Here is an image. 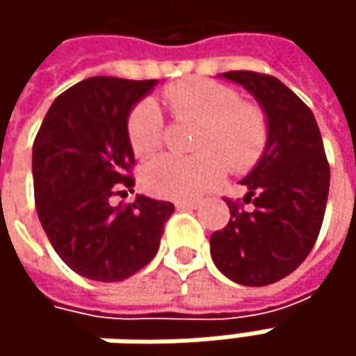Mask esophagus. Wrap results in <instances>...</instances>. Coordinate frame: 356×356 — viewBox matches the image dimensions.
<instances>
[{
    "label": "esophagus",
    "mask_w": 356,
    "mask_h": 356,
    "mask_svg": "<svg viewBox=\"0 0 356 356\" xmlns=\"http://www.w3.org/2000/svg\"><path fill=\"white\" fill-rule=\"evenodd\" d=\"M174 206L178 210H196L198 208V202H194V200H176Z\"/></svg>",
    "instance_id": "esophagus-1"
}]
</instances>
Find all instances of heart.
<instances>
[{
  "mask_svg": "<svg viewBox=\"0 0 356 356\" xmlns=\"http://www.w3.org/2000/svg\"><path fill=\"white\" fill-rule=\"evenodd\" d=\"M162 103L178 120H198L192 158L164 154L144 168V186L160 198L192 200L218 184L227 170H245L266 150L269 122L264 108L245 103L239 92L210 79H186L162 92ZM132 152L148 158L164 140V117L152 101L132 106L127 118Z\"/></svg>",
  "mask_w": 356,
  "mask_h": 356,
  "instance_id": "obj_1",
  "label": "heart"
}]
</instances>
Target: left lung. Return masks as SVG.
I'll list each match as a JSON object with an SVG mask.
<instances>
[{
    "mask_svg": "<svg viewBox=\"0 0 356 356\" xmlns=\"http://www.w3.org/2000/svg\"><path fill=\"white\" fill-rule=\"evenodd\" d=\"M226 76L252 92L266 111L269 140L243 180L248 194L226 198L229 222L213 232L216 267L236 283L261 287L287 277L305 261L321 232L331 170L311 108L280 79L253 71ZM252 204V210L245 208Z\"/></svg>",
    "mask_w": 356,
    "mask_h": 356,
    "instance_id": "1",
    "label": "left lung"
}]
</instances>
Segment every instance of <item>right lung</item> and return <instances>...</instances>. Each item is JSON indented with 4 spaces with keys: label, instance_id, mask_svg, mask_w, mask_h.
<instances>
[{
    "label": "right lung",
    "instance_id": "obj_1",
    "mask_svg": "<svg viewBox=\"0 0 356 356\" xmlns=\"http://www.w3.org/2000/svg\"><path fill=\"white\" fill-rule=\"evenodd\" d=\"M156 83L85 79L55 99L35 136L39 222L57 255L87 280L122 281L148 266L174 212L170 202L146 196L111 204L134 186L127 118Z\"/></svg>",
    "mask_w": 356,
    "mask_h": 356
}]
</instances>
